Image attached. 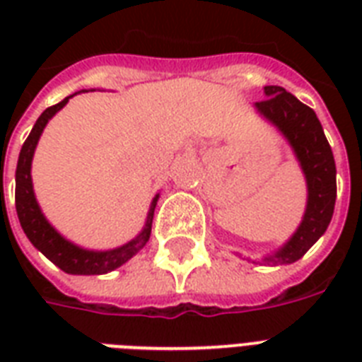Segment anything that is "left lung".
Returning <instances> with one entry per match:
<instances>
[{
  "label": "left lung",
  "mask_w": 362,
  "mask_h": 362,
  "mask_svg": "<svg viewBox=\"0 0 362 362\" xmlns=\"http://www.w3.org/2000/svg\"><path fill=\"white\" fill-rule=\"evenodd\" d=\"M264 95L267 99L257 101L255 107L287 136L308 182V206L303 223L274 257L264 259L267 263L287 264L303 257L331 223L337 201V165L323 127L308 105L281 86H264Z\"/></svg>",
  "instance_id": "obj_1"
}]
</instances>
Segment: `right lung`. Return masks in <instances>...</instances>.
<instances>
[{"label":"right lung","mask_w":362,"mask_h":362,"mask_svg":"<svg viewBox=\"0 0 362 362\" xmlns=\"http://www.w3.org/2000/svg\"><path fill=\"white\" fill-rule=\"evenodd\" d=\"M69 101V98H65L64 101H59L58 105L48 107L39 120L35 122L33 129L28 135L25 142L22 144L18 156V165H16V189H14V203H16V214H18L20 226L24 229L25 237L30 238L33 246L47 255L56 267L67 272V274H107L110 270L118 269L120 264H124L127 259H131L139 250L150 238L152 233V220H153V209L158 203V197L153 199L150 212H148V220L144 231L135 238V240L127 242L125 246L110 250V252H88L82 247H76L75 244L65 240L64 237H59L58 233L54 231L52 227L48 226V221L45 220V216L39 210V204L33 195V186H31V159H33V152H35L37 141L41 136L42 129L47 122L58 112L65 103Z\"/></svg>","instance_id":"obj_1"}]
</instances>
